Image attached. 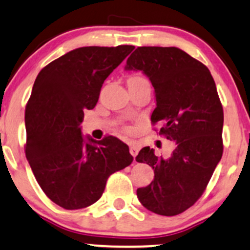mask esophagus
Masks as SVG:
<instances>
[{
    "label": "esophagus",
    "instance_id": "obj_1",
    "mask_svg": "<svg viewBox=\"0 0 250 250\" xmlns=\"http://www.w3.org/2000/svg\"><path fill=\"white\" fill-rule=\"evenodd\" d=\"M138 152H139V148H138L136 145H133V144H131V145H130V153L132 154V157L136 158Z\"/></svg>",
    "mask_w": 250,
    "mask_h": 250
}]
</instances>
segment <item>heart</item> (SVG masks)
I'll return each instance as SVG.
<instances>
[{"label":"heart","instance_id":"heart-1","mask_svg":"<svg viewBox=\"0 0 250 250\" xmlns=\"http://www.w3.org/2000/svg\"><path fill=\"white\" fill-rule=\"evenodd\" d=\"M137 78H140V77H137ZM126 130H127V128H126Z\"/></svg>","mask_w":250,"mask_h":250}]
</instances>
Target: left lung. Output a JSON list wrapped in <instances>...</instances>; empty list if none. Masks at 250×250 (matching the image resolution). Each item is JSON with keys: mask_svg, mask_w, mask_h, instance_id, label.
I'll return each instance as SVG.
<instances>
[{"mask_svg": "<svg viewBox=\"0 0 250 250\" xmlns=\"http://www.w3.org/2000/svg\"><path fill=\"white\" fill-rule=\"evenodd\" d=\"M126 70H139L154 87L157 107L152 124L175 143L171 157L140 149L136 160L154 169V180L137 189L145 208L159 215L185 212L206 189L224 152V110L215 82L206 65L183 50L139 46L126 62Z\"/></svg>", "mask_w": 250, "mask_h": 250, "instance_id": "obj_1", "label": "left lung"}]
</instances>
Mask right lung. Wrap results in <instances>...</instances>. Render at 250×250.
Wrapping results in <instances>:
<instances>
[{"mask_svg":"<svg viewBox=\"0 0 250 250\" xmlns=\"http://www.w3.org/2000/svg\"><path fill=\"white\" fill-rule=\"evenodd\" d=\"M133 45L84 46L41 70L25 106V157L45 195L65 209L99 200L111 174L133 161L128 146L108 136H82L84 111L98 102L104 81Z\"/></svg>","mask_w":250,"mask_h":250,"instance_id":"obj_1","label":"right lung"}]
</instances>
